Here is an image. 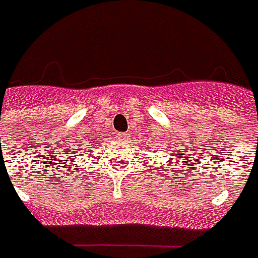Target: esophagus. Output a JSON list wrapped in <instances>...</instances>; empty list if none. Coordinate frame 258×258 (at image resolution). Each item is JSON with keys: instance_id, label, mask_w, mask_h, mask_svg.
<instances>
[{"instance_id": "1", "label": "esophagus", "mask_w": 258, "mask_h": 258, "mask_svg": "<svg viewBox=\"0 0 258 258\" xmlns=\"http://www.w3.org/2000/svg\"><path fill=\"white\" fill-rule=\"evenodd\" d=\"M129 138H131V135H129V133H122V135H119V140H122V142L129 140Z\"/></svg>"}]
</instances>
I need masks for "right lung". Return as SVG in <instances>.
I'll return each mask as SVG.
<instances>
[{
  "mask_svg": "<svg viewBox=\"0 0 258 258\" xmlns=\"http://www.w3.org/2000/svg\"><path fill=\"white\" fill-rule=\"evenodd\" d=\"M91 140H93V139H91Z\"/></svg>",
  "mask_w": 258,
  "mask_h": 258,
  "instance_id": "add662e5",
  "label": "right lung"
}]
</instances>
